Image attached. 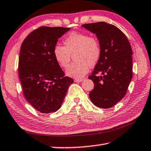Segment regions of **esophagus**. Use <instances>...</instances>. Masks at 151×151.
I'll return each instance as SVG.
<instances>
[{
  "label": "esophagus",
  "instance_id": "esophagus-1",
  "mask_svg": "<svg viewBox=\"0 0 151 151\" xmlns=\"http://www.w3.org/2000/svg\"><path fill=\"white\" fill-rule=\"evenodd\" d=\"M83 80V78H76L75 79V82H76V83H80V82H82Z\"/></svg>",
  "mask_w": 151,
  "mask_h": 151
}]
</instances>
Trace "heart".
Segmentation results:
<instances>
[{"instance_id": "1", "label": "heart", "mask_w": 151, "mask_h": 151, "mask_svg": "<svg viewBox=\"0 0 151 151\" xmlns=\"http://www.w3.org/2000/svg\"><path fill=\"white\" fill-rule=\"evenodd\" d=\"M65 47L56 45L53 55L60 66L66 68L74 57L75 62L66 70L68 76L75 78H83L88 73L89 66L93 67L100 59L101 46L97 38L85 32H73L64 40Z\"/></svg>"}]
</instances>
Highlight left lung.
Masks as SVG:
<instances>
[{"instance_id": "1", "label": "left lung", "mask_w": 151, "mask_h": 151, "mask_svg": "<svg viewBox=\"0 0 151 151\" xmlns=\"http://www.w3.org/2000/svg\"><path fill=\"white\" fill-rule=\"evenodd\" d=\"M95 34L101 46L100 59L88 78L94 88L89 97L94 105L103 109L113 106L125 96L132 77V48L121 30L104 22L82 25ZM101 73L103 76L97 74Z\"/></svg>"}]
</instances>
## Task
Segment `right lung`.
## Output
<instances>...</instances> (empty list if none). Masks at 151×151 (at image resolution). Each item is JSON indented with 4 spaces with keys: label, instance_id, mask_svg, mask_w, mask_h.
Masks as SVG:
<instances>
[{
    "label": "right lung",
    "instance_id": "obj_1",
    "mask_svg": "<svg viewBox=\"0 0 151 151\" xmlns=\"http://www.w3.org/2000/svg\"><path fill=\"white\" fill-rule=\"evenodd\" d=\"M70 28L42 27L22 42L19 75L27 101L42 113L58 111L73 79L65 76L53 55L58 39Z\"/></svg>",
    "mask_w": 151,
    "mask_h": 151
}]
</instances>
